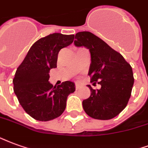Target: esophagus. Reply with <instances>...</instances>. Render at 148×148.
<instances>
[{
	"mask_svg": "<svg viewBox=\"0 0 148 148\" xmlns=\"http://www.w3.org/2000/svg\"><path fill=\"white\" fill-rule=\"evenodd\" d=\"M79 88H80V86H79V84H75V89H76V90H78V89H79Z\"/></svg>",
	"mask_w": 148,
	"mask_h": 148,
	"instance_id": "obj_1",
	"label": "esophagus"
}]
</instances>
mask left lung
<instances>
[{
  "label": "left lung",
  "instance_id": "obj_1",
  "mask_svg": "<svg viewBox=\"0 0 148 148\" xmlns=\"http://www.w3.org/2000/svg\"><path fill=\"white\" fill-rule=\"evenodd\" d=\"M74 45L84 46L90 53L88 75L90 81L101 85L83 101L85 113L92 118L109 120L117 116L128 104L134 84L131 65L118 52L89 31L75 34Z\"/></svg>",
  "mask_w": 148,
  "mask_h": 148
}]
</instances>
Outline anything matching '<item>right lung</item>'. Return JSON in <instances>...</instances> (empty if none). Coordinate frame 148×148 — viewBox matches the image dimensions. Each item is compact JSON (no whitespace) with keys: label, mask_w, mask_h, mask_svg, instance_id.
<instances>
[{"label":"right lung","mask_w":148,"mask_h":148,"mask_svg":"<svg viewBox=\"0 0 148 148\" xmlns=\"http://www.w3.org/2000/svg\"><path fill=\"white\" fill-rule=\"evenodd\" d=\"M73 39L74 34L60 33L40 38L17 69L12 81L14 92L26 113L34 119L48 121L61 116L68 96L75 90L72 81L54 87L49 82V70L57 67L58 53Z\"/></svg>","instance_id":"right-lung-1"}]
</instances>
